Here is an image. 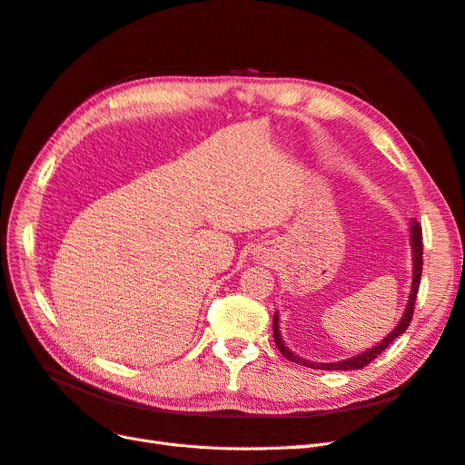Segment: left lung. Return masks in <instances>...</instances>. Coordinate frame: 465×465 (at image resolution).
Wrapping results in <instances>:
<instances>
[{"label": "left lung", "instance_id": "left-lung-1", "mask_svg": "<svg viewBox=\"0 0 465 465\" xmlns=\"http://www.w3.org/2000/svg\"><path fill=\"white\" fill-rule=\"evenodd\" d=\"M410 242H411V260H413V277H411V292L410 299H407L403 316L400 318L398 326L393 328L382 341L376 343L374 347L362 351V353L351 357V359H343L337 362H314V361H306L304 357H299L297 353L285 345L283 337H281V330H279V314H273V340L275 345L279 349V353L283 355L285 359H289L291 362L302 364V367H311V369H318V371H357V369H364L369 362H372L382 351H386V347L396 341L398 337L407 330L410 322L413 318V308H415V299H417V291H419V283H420V272H423V231H420V223H417V219H411L410 224Z\"/></svg>", "mask_w": 465, "mask_h": 465}]
</instances>
